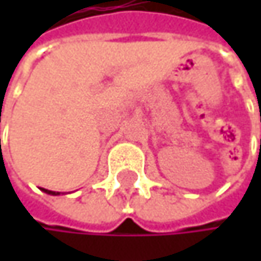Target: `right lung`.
<instances>
[{
    "mask_svg": "<svg viewBox=\"0 0 261 261\" xmlns=\"http://www.w3.org/2000/svg\"><path fill=\"white\" fill-rule=\"evenodd\" d=\"M43 192H46L49 195H60V192H53V190H46V189H43Z\"/></svg>",
    "mask_w": 261,
    "mask_h": 261,
    "instance_id": "obj_1",
    "label": "right lung"
}]
</instances>
